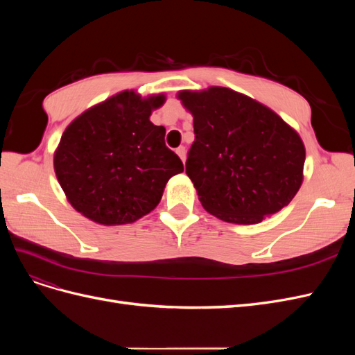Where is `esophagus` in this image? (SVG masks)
<instances>
[{
  "mask_svg": "<svg viewBox=\"0 0 355 355\" xmlns=\"http://www.w3.org/2000/svg\"><path fill=\"white\" fill-rule=\"evenodd\" d=\"M176 154L179 155V158L184 161L185 163V155H187V151H185V146H179L178 149H176Z\"/></svg>",
  "mask_w": 355,
  "mask_h": 355,
  "instance_id": "obj_1",
  "label": "esophagus"
}]
</instances>
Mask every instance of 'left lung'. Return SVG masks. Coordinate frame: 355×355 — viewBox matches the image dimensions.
Returning <instances> with one entry per match:
<instances>
[{"mask_svg":"<svg viewBox=\"0 0 355 355\" xmlns=\"http://www.w3.org/2000/svg\"><path fill=\"white\" fill-rule=\"evenodd\" d=\"M194 116L187 175L202 207L231 223L250 225L280 211L302 184L305 148L266 106L225 87L180 92Z\"/></svg>","mask_w":355,"mask_h":355,"instance_id":"1","label":"left lung"}]
</instances>
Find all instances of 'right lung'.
I'll return each instance as SVG.
<instances>
[{
	"label": "right lung",
	"mask_w": 355,
	"mask_h": 355,
	"mask_svg": "<svg viewBox=\"0 0 355 355\" xmlns=\"http://www.w3.org/2000/svg\"><path fill=\"white\" fill-rule=\"evenodd\" d=\"M164 96L123 92L68 125L55 171L72 207L102 225L132 223L154 210L171 176L184 171L166 146V128L149 121Z\"/></svg>",
	"instance_id": "right-lung-1"
}]
</instances>
